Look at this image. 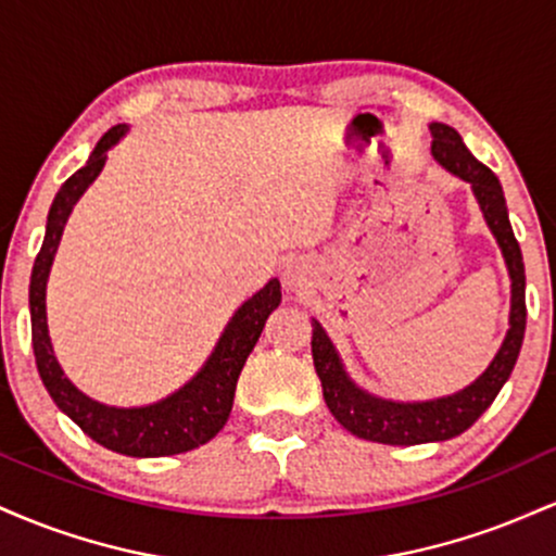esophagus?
Instances as JSON below:
<instances>
[{"mask_svg":"<svg viewBox=\"0 0 556 556\" xmlns=\"http://www.w3.org/2000/svg\"><path fill=\"white\" fill-rule=\"evenodd\" d=\"M300 279H303V271H300L298 264H287L285 266V282L287 285H300Z\"/></svg>","mask_w":556,"mask_h":556,"instance_id":"34e87169","label":"esophagus"}]
</instances>
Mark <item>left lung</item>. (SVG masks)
I'll return each mask as SVG.
<instances>
[{
	"label": "left lung",
	"instance_id": "left-lung-1",
	"mask_svg": "<svg viewBox=\"0 0 556 556\" xmlns=\"http://www.w3.org/2000/svg\"><path fill=\"white\" fill-rule=\"evenodd\" d=\"M429 130L433 138V159L450 175L470 185L478 208L486 219V227L500 245L509 274V329L486 371L476 381H470L468 387L457 389L455 394H444V397L405 402L379 397V394H371L368 389L355 384L340 353H337L334 342L329 340L327 329L316 318H311V327H314L311 353H314V366L318 379H321L324 400H327L331 416L358 439L379 444L410 446L460 437L465 429H470L483 416V410L500 394L504 381L509 379L515 363H518L522 334H526V266H522L520 245L515 240L513 225H509L500 177L470 154L455 127L431 123Z\"/></svg>",
	"mask_w": 556,
	"mask_h": 556
}]
</instances>
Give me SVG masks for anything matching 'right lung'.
Wrapping results in <instances>:
<instances>
[{
    "label": "right lung",
    "mask_w": 556,
    "mask_h": 556,
    "mask_svg": "<svg viewBox=\"0 0 556 556\" xmlns=\"http://www.w3.org/2000/svg\"><path fill=\"white\" fill-rule=\"evenodd\" d=\"M130 130L127 125H114L110 132L101 136L88 162L67 177L65 185L56 190L52 208L47 216V232H43L41 251H38L34 271H30V337H34L36 368L47 387L54 405L73 418L96 444L119 452L127 457H167L195 446L212 442L225 429L229 410H232L235 387L245 366L248 355L256 348L266 318L282 303V287L279 279H269L253 298L235 311L225 331L216 340L212 355L198 368L190 381L167 397L140 407H117L88 397L62 371L56 361L52 337L47 324V282L52 271L56 248L62 232L73 214L75 203L86 193L88 185L101 175L110 149L125 138Z\"/></svg>",
    "instance_id": "1"
}]
</instances>
